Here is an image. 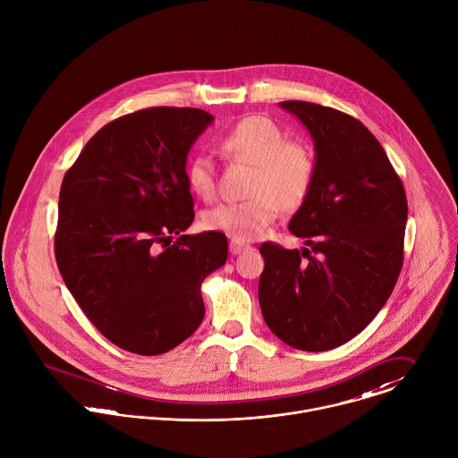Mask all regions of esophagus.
Instances as JSON below:
<instances>
[{
    "instance_id": "obj_1",
    "label": "esophagus",
    "mask_w": 458,
    "mask_h": 458,
    "mask_svg": "<svg viewBox=\"0 0 458 458\" xmlns=\"http://www.w3.org/2000/svg\"><path fill=\"white\" fill-rule=\"evenodd\" d=\"M251 246L250 244H244V242H241V241H230V253L232 254H241L244 253V251H248Z\"/></svg>"
}]
</instances>
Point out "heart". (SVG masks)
Masks as SVG:
<instances>
[{"instance_id":"b5f03b06","label":"heart","mask_w":458,"mask_h":458,"mask_svg":"<svg viewBox=\"0 0 458 458\" xmlns=\"http://www.w3.org/2000/svg\"><path fill=\"white\" fill-rule=\"evenodd\" d=\"M230 159L254 166L246 202H225L208 208L204 225L235 241L258 239L283 210L304 204L316 175V157L309 146L288 140L286 131L272 119L250 115L233 124L217 142ZM190 191L204 200L216 195V168L207 154H197L186 165Z\"/></svg>"}]
</instances>
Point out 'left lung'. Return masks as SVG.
I'll return each mask as SVG.
<instances>
[{"mask_svg":"<svg viewBox=\"0 0 458 458\" xmlns=\"http://www.w3.org/2000/svg\"><path fill=\"white\" fill-rule=\"evenodd\" d=\"M309 130L316 175L290 232L302 251L263 242L258 299L267 327L302 352L358 335L392 295L404 261L407 200L377 139L355 117L318 103L281 102Z\"/></svg>","mask_w":458,"mask_h":458,"instance_id":"left-lung-1","label":"left lung"}]
</instances>
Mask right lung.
<instances>
[{"instance_id": "obj_1", "label": "right lung", "mask_w": 458, "mask_h": 458, "mask_svg": "<svg viewBox=\"0 0 458 458\" xmlns=\"http://www.w3.org/2000/svg\"><path fill=\"white\" fill-rule=\"evenodd\" d=\"M212 121L186 106L126 114L64 174L57 268L103 337L130 353L161 355L186 341L204 319L205 277L226 261L225 233L182 235L195 219L186 156Z\"/></svg>"}]
</instances>
